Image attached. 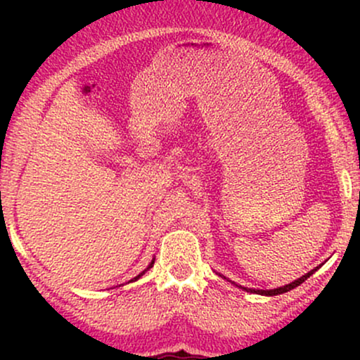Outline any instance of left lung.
<instances>
[{
  "label": "left lung",
  "instance_id": "8db88e82",
  "mask_svg": "<svg viewBox=\"0 0 360 360\" xmlns=\"http://www.w3.org/2000/svg\"><path fill=\"white\" fill-rule=\"evenodd\" d=\"M318 269V267H316ZM316 269H313V271H309L308 274H304L303 278H300V279H296L295 283H291V284H286V286H283V288H276V289H247V288H243V289H247V291H254V292H257V295H266V296H276V295H283V292H288V291H291V289H295V288H298L300 284H303L304 281H307L309 276L313 274V272H315Z\"/></svg>",
  "mask_w": 360,
  "mask_h": 360
}]
</instances>
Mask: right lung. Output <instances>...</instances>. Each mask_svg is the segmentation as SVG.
<instances>
[{
    "label": "right lung",
    "instance_id": "add662e5",
    "mask_svg": "<svg viewBox=\"0 0 360 360\" xmlns=\"http://www.w3.org/2000/svg\"><path fill=\"white\" fill-rule=\"evenodd\" d=\"M152 264H154V260H152V262H150V266H148V267H147V269H150V267H152ZM143 272H146V271H143ZM143 272H140V274L137 276V278H134V279H131V281H137V279L140 278V276H143Z\"/></svg>",
    "mask_w": 360,
    "mask_h": 360
}]
</instances>
